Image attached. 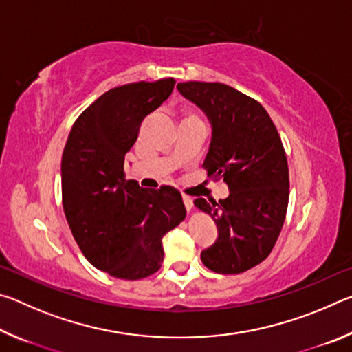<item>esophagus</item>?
<instances>
[{"instance_id": "1", "label": "esophagus", "mask_w": 352, "mask_h": 352, "mask_svg": "<svg viewBox=\"0 0 352 352\" xmlns=\"http://www.w3.org/2000/svg\"><path fill=\"white\" fill-rule=\"evenodd\" d=\"M183 204H184V206H186V210H188V211L192 210L194 201H192V199L189 197V195H184V194H183Z\"/></svg>"}]
</instances>
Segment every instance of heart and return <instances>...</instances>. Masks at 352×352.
<instances>
[{
  "label": "heart",
  "instance_id": "1",
  "mask_svg": "<svg viewBox=\"0 0 352 352\" xmlns=\"http://www.w3.org/2000/svg\"><path fill=\"white\" fill-rule=\"evenodd\" d=\"M188 118H192V119H200L197 115H194V113H189V115L184 118V119H188Z\"/></svg>",
  "mask_w": 352,
  "mask_h": 352
}]
</instances>
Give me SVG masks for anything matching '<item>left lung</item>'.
<instances>
[{
  "label": "left lung",
  "instance_id": "1",
  "mask_svg": "<svg viewBox=\"0 0 352 352\" xmlns=\"http://www.w3.org/2000/svg\"><path fill=\"white\" fill-rule=\"evenodd\" d=\"M184 98L206 113L212 126L204 168L223 180L226 199H195L217 225V239L201 252L208 269L237 275L272 253L289 205V166L279 133L258 100L219 82H182Z\"/></svg>",
  "mask_w": 352,
  "mask_h": 352
}]
</instances>
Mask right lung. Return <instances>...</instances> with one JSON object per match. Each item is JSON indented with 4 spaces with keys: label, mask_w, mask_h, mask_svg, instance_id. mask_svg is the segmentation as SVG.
I'll return each instance as SVG.
<instances>
[{
    "label": "right lung",
    "mask_w": 352,
    "mask_h": 352,
    "mask_svg": "<svg viewBox=\"0 0 352 352\" xmlns=\"http://www.w3.org/2000/svg\"><path fill=\"white\" fill-rule=\"evenodd\" d=\"M175 79L111 88L82 111L62 155V204L77 245L109 275L142 279L160 270L163 236L186 217L180 190L126 180L124 160L141 122L174 90Z\"/></svg>",
    "instance_id": "add662e5"
}]
</instances>
